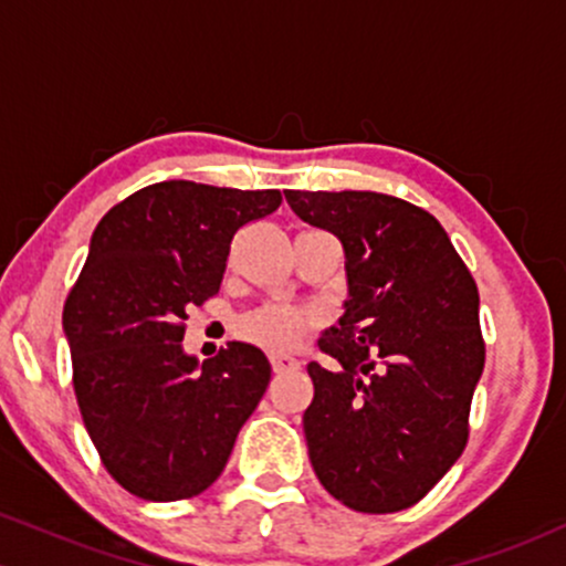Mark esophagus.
Returning <instances> with one entry per match:
<instances>
[{"label":"esophagus","instance_id":"34e87169","mask_svg":"<svg viewBox=\"0 0 566 566\" xmlns=\"http://www.w3.org/2000/svg\"><path fill=\"white\" fill-rule=\"evenodd\" d=\"M271 367H274V373H292V369L301 367V361L292 359V356L274 354V356H271Z\"/></svg>","mask_w":566,"mask_h":566}]
</instances>
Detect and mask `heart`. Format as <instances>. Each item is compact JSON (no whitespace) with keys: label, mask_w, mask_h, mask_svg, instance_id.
I'll use <instances>...</instances> for the list:
<instances>
[{"label":"heart","mask_w":566,"mask_h":566,"mask_svg":"<svg viewBox=\"0 0 566 566\" xmlns=\"http://www.w3.org/2000/svg\"><path fill=\"white\" fill-rule=\"evenodd\" d=\"M314 322V316L305 311L287 308V305H265L239 322V335L265 350L284 354L303 340Z\"/></svg>","instance_id":"1"}]
</instances>
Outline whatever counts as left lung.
I'll return each mask as SVG.
<instances>
[{
  "label": "left lung",
  "mask_w": 566,
  "mask_h": 566,
  "mask_svg": "<svg viewBox=\"0 0 566 566\" xmlns=\"http://www.w3.org/2000/svg\"><path fill=\"white\" fill-rule=\"evenodd\" d=\"M346 252L348 297L311 361L305 444L329 495L361 513L405 511L469 441L484 369L479 290L433 216L375 191H284Z\"/></svg>",
  "instance_id": "1"
}]
</instances>
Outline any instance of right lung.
<instances>
[{"label":"right lung","mask_w":566,"mask_h":566,"mask_svg":"<svg viewBox=\"0 0 566 566\" xmlns=\"http://www.w3.org/2000/svg\"><path fill=\"white\" fill-rule=\"evenodd\" d=\"M279 205L276 188L161 180L93 231L63 333L84 428L133 495L170 503L205 492L263 399L271 365L261 348L233 340L199 361L184 350V322L220 290L233 233Z\"/></svg>","instance_id":"right-lung-1"}]
</instances>
